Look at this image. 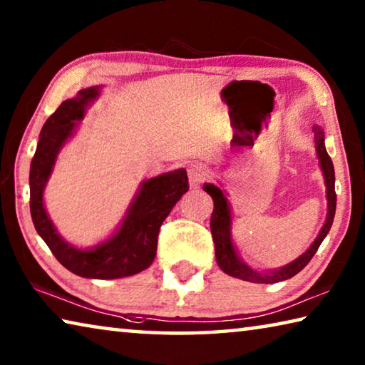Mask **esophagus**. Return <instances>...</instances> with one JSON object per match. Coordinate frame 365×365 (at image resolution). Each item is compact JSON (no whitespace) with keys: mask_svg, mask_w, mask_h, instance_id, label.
Wrapping results in <instances>:
<instances>
[{"mask_svg":"<svg viewBox=\"0 0 365 365\" xmlns=\"http://www.w3.org/2000/svg\"><path fill=\"white\" fill-rule=\"evenodd\" d=\"M188 178L191 187H200L201 183H205L209 178V169L206 164L202 163H193L188 165Z\"/></svg>","mask_w":365,"mask_h":365,"instance_id":"34e87169","label":"esophagus"}]
</instances>
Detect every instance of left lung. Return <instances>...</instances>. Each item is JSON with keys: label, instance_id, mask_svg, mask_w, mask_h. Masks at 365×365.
I'll return each mask as SVG.
<instances>
[{"label": "left lung", "instance_id": "1", "mask_svg": "<svg viewBox=\"0 0 365 365\" xmlns=\"http://www.w3.org/2000/svg\"><path fill=\"white\" fill-rule=\"evenodd\" d=\"M314 133H316V150L317 156L320 159V168H322L325 183H327V200H329V214H327L325 225L320 230L316 242L311 245L304 255L299 256L292 264L285 265L279 270L274 272H256L250 269L248 265L240 261L232 245L230 237V209H228L227 197L222 193V190L214 187V185H205V191L212 196L214 200V211L211 217V233L215 245V259H217L219 267L225 272V274L237 277L246 282L252 283H277L287 279H292L298 272L306 267L311 261L312 256L316 255L320 243L324 242L327 233L330 232V227L333 224V217H335L336 209V193H335V169H333V163L325 150L324 143V132L319 127H314Z\"/></svg>", "mask_w": 365, "mask_h": 365}]
</instances>
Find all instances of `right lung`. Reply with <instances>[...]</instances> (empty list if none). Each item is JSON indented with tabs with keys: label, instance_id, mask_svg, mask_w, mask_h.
Masks as SVG:
<instances>
[{
	"label": "right lung",
	"instance_id": "1",
	"mask_svg": "<svg viewBox=\"0 0 365 365\" xmlns=\"http://www.w3.org/2000/svg\"><path fill=\"white\" fill-rule=\"evenodd\" d=\"M96 96L98 86L82 90L77 98L61 104L43 125L30 164V214L43 242L72 274L85 279H122L150 267L156 256L159 228L190 187L185 169L150 178L141 185L125 220L108 242L93 250H78L66 243L54 230L43 206V190L61 146L72 137L86 104Z\"/></svg>",
	"mask_w": 365,
	"mask_h": 365
}]
</instances>
